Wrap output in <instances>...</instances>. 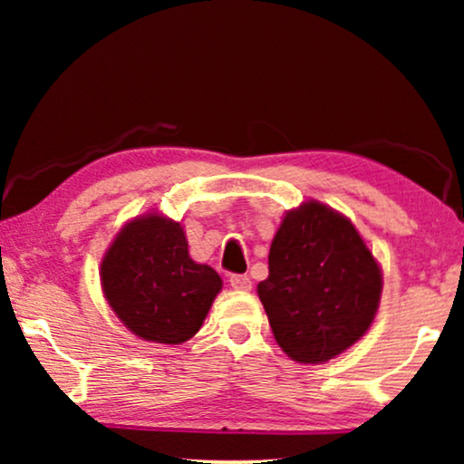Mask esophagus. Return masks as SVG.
Instances as JSON below:
<instances>
[{
	"label": "esophagus",
	"instance_id": "esophagus-1",
	"mask_svg": "<svg viewBox=\"0 0 464 464\" xmlns=\"http://www.w3.org/2000/svg\"><path fill=\"white\" fill-rule=\"evenodd\" d=\"M230 285L238 291H249L251 289V278L246 275H232L230 276Z\"/></svg>",
	"mask_w": 464,
	"mask_h": 464
}]
</instances>
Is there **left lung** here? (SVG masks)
<instances>
[{
    "mask_svg": "<svg viewBox=\"0 0 464 464\" xmlns=\"http://www.w3.org/2000/svg\"><path fill=\"white\" fill-rule=\"evenodd\" d=\"M382 275L354 226L310 200L285 215L257 295L278 346L321 363L353 346L376 316Z\"/></svg>",
    "mask_w": 464,
    "mask_h": 464,
    "instance_id": "left-lung-1",
    "label": "left lung"
}]
</instances>
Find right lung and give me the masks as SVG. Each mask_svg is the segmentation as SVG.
I'll use <instances>...</instances> for the list:
<instances>
[{
  "label": "right lung",
  "instance_id": "obj_1",
  "mask_svg": "<svg viewBox=\"0 0 464 464\" xmlns=\"http://www.w3.org/2000/svg\"><path fill=\"white\" fill-rule=\"evenodd\" d=\"M101 283L118 319L158 344L192 338L221 289L218 272L189 257L183 227L154 213L122 227L101 262Z\"/></svg>",
  "mask_w": 464,
  "mask_h": 464
}]
</instances>
